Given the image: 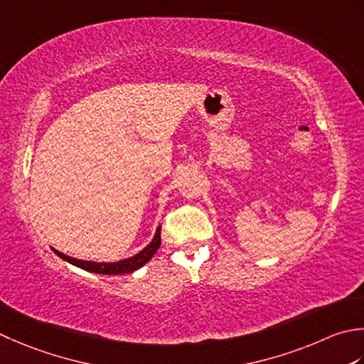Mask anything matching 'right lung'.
I'll use <instances>...</instances> for the list:
<instances>
[{
	"label": "right lung",
	"instance_id": "add662e5",
	"mask_svg": "<svg viewBox=\"0 0 364 364\" xmlns=\"http://www.w3.org/2000/svg\"><path fill=\"white\" fill-rule=\"evenodd\" d=\"M161 246V225L156 230V235L151 243H149L144 251H140L137 255H134L131 259L126 260H119V262H113V263H97V262H87V260H78L74 257H69V255L63 254L60 251L53 249V252L58 255V257L64 259L73 265L87 269V272L91 273H99V274H126V273H132L135 269H139L140 267H144L145 263L153 257Z\"/></svg>",
	"mask_w": 364,
	"mask_h": 364
}]
</instances>
